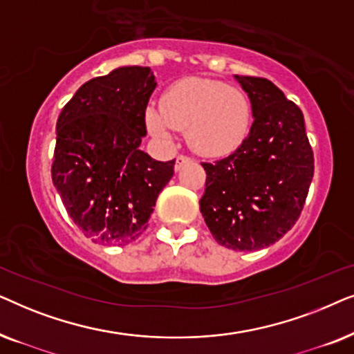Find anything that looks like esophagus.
I'll use <instances>...</instances> for the list:
<instances>
[{"label":"esophagus","instance_id":"obj_1","mask_svg":"<svg viewBox=\"0 0 354 354\" xmlns=\"http://www.w3.org/2000/svg\"><path fill=\"white\" fill-rule=\"evenodd\" d=\"M190 161H192V158L185 156V154H178L177 159H176V169L178 171V169H180L183 164H187V162H190Z\"/></svg>","mask_w":354,"mask_h":354}]
</instances>
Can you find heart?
Instances as JSON below:
<instances>
[{"label": "heart", "instance_id": "obj_1", "mask_svg": "<svg viewBox=\"0 0 354 354\" xmlns=\"http://www.w3.org/2000/svg\"><path fill=\"white\" fill-rule=\"evenodd\" d=\"M145 120L156 137L169 138L174 129L180 130L196 153L217 158L235 151L248 137L251 104L236 86L192 77L169 86L161 108L149 106Z\"/></svg>", "mask_w": 354, "mask_h": 354}]
</instances>
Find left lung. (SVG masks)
<instances>
[{"instance_id": "left-lung-1", "label": "left lung", "mask_w": 354, "mask_h": 354, "mask_svg": "<svg viewBox=\"0 0 354 354\" xmlns=\"http://www.w3.org/2000/svg\"><path fill=\"white\" fill-rule=\"evenodd\" d=\"M248 93L253 125L227 158L206 171L200 209L216 241L236 251L275 243L295 225L314 176L301 109L261 77L235 75Z\"/></svg>"}]
</instances>
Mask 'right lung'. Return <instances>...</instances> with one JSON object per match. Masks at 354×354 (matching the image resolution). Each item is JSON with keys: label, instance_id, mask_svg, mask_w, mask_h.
Wrapping results in <instances>:
<instances>
[{"label": "right lung", "instance_id": "1", "mask_svg": "<svg viewBox=\"0 0 354 354\" xmlns=\"http://www.w3.org/2000/svg\"><path fill=\"white\" fill-rule=\"evenodd\" d=\"M156 88L149 67H119L80 86L56 122L51 178L74 224L96 243L129 245L148 227L172 161L140 149Z\"/></svg>", "mask_w": 354, "mask_h": 354}]
</instances>
